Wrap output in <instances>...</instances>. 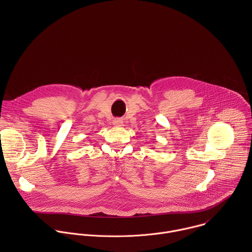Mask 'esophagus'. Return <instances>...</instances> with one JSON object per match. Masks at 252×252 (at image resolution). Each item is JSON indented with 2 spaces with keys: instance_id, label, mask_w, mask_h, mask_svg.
I'll return each instance as SVG.
<instances>
[{
  "instance_id": "1",
  "label": "esophagus",
  "mask_w": 252,
  "mask_h": 252,
  "mask_svg": "<svg viewBox=\"0 0 252 252\" xmlns=\"http://www.w3.org/2000/svg\"><path fill=\"white\" fill-rule=\"evenodd\" d=\"M113 124H114L115 126H122L123 124H124V122H123L122 119H115L114 122H113Z\"/></svg>"
}]
</instances>
